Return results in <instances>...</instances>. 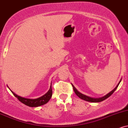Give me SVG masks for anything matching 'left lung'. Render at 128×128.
Returning a JSON list of instances; mask_svg holds the SVG:
<instances>
[{"instance_id":"obj_1","label":"left lung","mask_w":128,"mask_h":128,"mask_svg":"<svg viewBox=\"0 0 128 128\" xmlns=\"http://www.w3.org/2000/svg\"><path fill=\"white\" fill-rule=\"evenodd\" d=\"M121 80H122V79H121ZM121 80H120L119 83H118V85L116 86V87L113 90H112V91H111L110 92H109L108 94H107L106 95H105V96H102V97H101V98H91V97H89V96H86V95H85L82 94H81L80 92H79L78 90H77V89H76V88L74 86L73 84H72V86H73V90H74V91L75 94H76L77 95H78V96H79V97L80 98H81V99L84 100V101H89V102H101V101H104V100H105L106 99H107V98H108L109 96H111V95L113 94V92H114L115 90H116L117 88H118V84H119L120 82H121Z\"/></svg>"}]
</instances>
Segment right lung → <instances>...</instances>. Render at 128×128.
<instances>
[{
  "label": "right lung",
  "mask_w": 128,
  "mask_h": 128,
  "mask_svg": "<svg viewBox=\"0 0 128 128\" xmlns=\"http://www.w3.org/2000/svg\"><path fill=\"white\" fill-rule=\"evenodd\" d=\"M10 91L12 92V93L14 95L15 97L18 98V100H19L20 102L23 103V104H24L26 106H29V107H39V106L44 105V104H46V103L49 101V100L50 99V98H51L52 95V90L51 85H50V88H49V90L47 92L46 94H45L43 95V96H42L41 97L36 98V99H28V98H22L21 97V96H18V95L15 94L14 92L12 91L11 90H10Z\"/></svg>",
  "instance_id": "obj_1"
}]
</instances>
